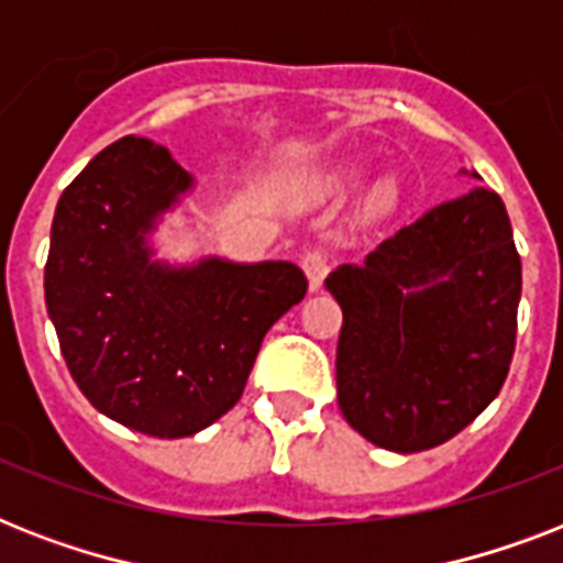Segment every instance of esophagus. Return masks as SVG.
<instances>
[{
	"mask_svg": "<svg viewBox=\"0 0 563 563\" xmlns=\"http://www.w3.org/2000/svg\"><path fill=\"white\" fill-rule=\"evenodd\" d=\"M300 268H303V274H307L309 289L318 291L327 277V268H330V265H327V254L324 251H318V247H312V251H307L303 260H300Z\"/></svg>",
	"mask_w": 563,
	"mask_h": 563,
	"instance_id": "obj_1",
	"label": "esophagus"
}]
</instances>
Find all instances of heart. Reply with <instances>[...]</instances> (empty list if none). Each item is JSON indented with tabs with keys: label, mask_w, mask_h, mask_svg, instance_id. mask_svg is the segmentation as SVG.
Masks as SVG:
<instances>
[{
	"label": "heart",
	"mask_w": 563,
	"mask_h": 563,
	"mask_svg": "<svg viewBox=\"0 0 563 563\" xmlns=\"http://www.w3.org/2000/svg\"><path fill=\"white\" fill-rule=\"evenodd\" d=\"M394 198H397V189H394L391 184H383V187L374 192V198H371V210H374V212L391 210Z\"/></svg>",
	"instance_id": "heart-1"
}]
</instances>
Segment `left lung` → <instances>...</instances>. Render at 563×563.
Masks as SVG:
<instances>
[{
  "instance_id": "obj_1",
  "label": "left lung",
  "mask_w": 563,
  "mask_h": 563,
  "mask_svg": "<svg viewBox=\"0 0 563 563\" xmlns=\"http://www.w3.org/2000/svg\"><path fill=\"white\" fill-rule=\"evenodd\" d=\"M520 254L506 203L471 189L423 212L327 289L342 307L335 388L371 444L420 453L488 409L515 356Z\"/></svg>"
}]
</instances>
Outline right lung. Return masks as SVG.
<instances>
[{
    "label": "right lung",
    "instance_id": "obj_1",
    "mask_svg": "<svg viewBox=\"0 0 563 563\" xmlns=\"http://www.w3.org/2000/svg\"><path fill=\"white\" fill-rule=\"evenodd\" d=\"M189 187L163 145H108L57 201L43 277L84 397L154 438L195 435L233 409L265 333L307 295L295 263L152 260L148 233Z\"/></svg>",
    "mask_w": 563,
    "mask_h": 563
}]
</instances>
